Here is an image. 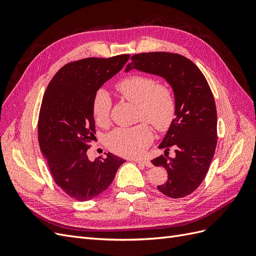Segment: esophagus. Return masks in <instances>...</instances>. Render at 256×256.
<instances>
[{"instance_id":"1","label":"esophagus","mask_w":256,"mask_h":256,"mask_svg":"<svg viewBox=\"0 0 256 256\" xmlns=\"http://www.w3.org/2000/svg\"><path fill=\"white\" fill-rule=\"evenodd\" d=\"M134 162H136V164H143V166H152V162L148 161V160H145V159H134Z\"/></svg>"}]
</instances>
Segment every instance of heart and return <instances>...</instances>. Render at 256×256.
<instances>
[{
	"label": "heart",
	"instance_id": "b5f03b06",
	"mask_svg": "<svg viewBox=\"0 0 256 256\" xmlns=\"http://www.w3.org/2000/svg\"><path fill=\"white\" fill-rule=\"evenodd\" d=\"M116 90L128 102L136 104L138 118L148 122L157 130H166L175 118V98L166 85L156 84L152 78L134 74L116 84ZM111 98L104 90L92 100V115L99 126L109 122ZM152 131L145 122L128 128H116L106 136L109 148L120 156H138L150 145Z\"/></svg>",
	"mask_w": 256,
	"mask_h": 256
}]
</instances>
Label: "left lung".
Instances as JSON below:
<instances>
[{
  "label": "left lung",
  "mask_w": 256,
  "mask_h": 256,
  "mask_svg": "<svg viewBox=\"0 0 256 256\" xmlns=\"http://www.w3.org/2000/svg\"><path fill=\"white\" fill-rule=\"evenodd\" d=\"M132 69L160 76L173 90L175 118L158 146L164 154L152 164L168 172V180L158 186L159 191L174 198L187 196L203 182L216 146V110L210 88L198 67L180 54H136L125 72ZM171 146L174 158L167 157Z\"/></svg>",
  "instance_id": "obj_1"
}]
</instances>
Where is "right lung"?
<instances>
[{"label": "right lung", "mask_w": 256, "mask_h": 256, "mask_svg": "<svg viewBox=\"0 0 256 256\" xmlns=\"http://www.w3.org/2000/svg\"><path fill=\"white\" fill-rule=\"evenodd\" d=\"M129 58H88L66 64L44 95L38 120L40 150L56 184L80 202L102 194L125 162L111 152L104 160L90 161L86 150L96 134L92 100Z\"/></svg>", "instance_id": "add662e5"}]
</instances>
